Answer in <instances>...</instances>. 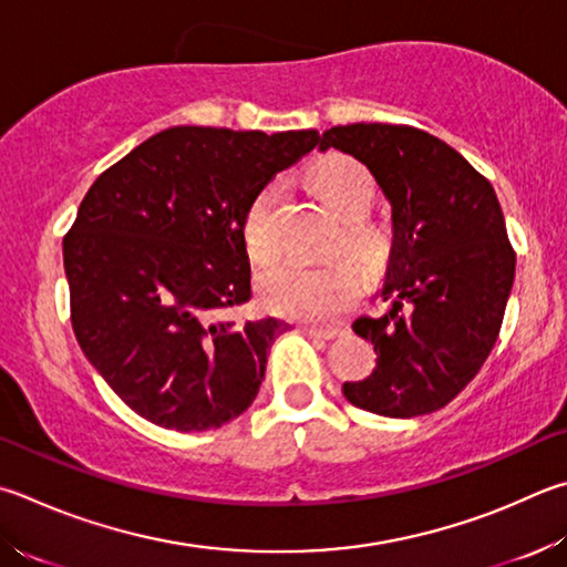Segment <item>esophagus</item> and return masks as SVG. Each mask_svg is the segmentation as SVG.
<instances>
[{"mask_svg": "<svg viewBox=\"0 0 567 567\" xmlns=\"http://www.w3.org/2000/svg\"><path fill=\"white\" fill-rule=\"evenodd\" d=\"M305 332L310 337H317V339H334L344 332V329L339 327H305Z\"/></svg>", "mask_w": 567, "mask_h": 567, "instance_id": "esophagus-1", "label": "esophagus"}]
</instances>
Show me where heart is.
Listing matches in <instances>:
<instances>
[{"label": "heart", "instance_id": "heart-1", "mask_svg": "<svg viewBox=\"0 0 567 567\" xmlns=\"http://www.w3.org/2000/svg\"><path fill=\"white\" fill-rule=\"evenodd\" d=\"M312 188L342 220L337 248H344L359 262L377 265L386 252L382 228L367 223L364 215L374 205L377 185L372 173L349 156H329L310 173ZM285 185L280 178L267 181L245 210L243 235L255 262L270 265L280 257V213ZM359 295V272L352 262L329 260L322 265L282 262L260 277L262 302L277 315L297 319H332L344 312Z\"/></svg>", "mask_w": 567, "mask_h": 567}]
</instances>
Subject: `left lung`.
I'll use <instances>...</instances> for the list:
<instances>
[{
    "instance_id": "left-lung-1",
    "label": "left lung",
    "mask_w": 567,
    "mask_h": 567,
    "mask_svg": "<svg viewBox=\"0 0 567 567\" xmlns=\"http://www.w3.org/2000/svg\"><path fill=\"white\" fill-rule=\"evenodd\" d=\"M349 153L372 171L391 203L384 317L352 324L377 369L344 382L349 404L411 419L446 406L496 344L516 277V252L496 190L431 133L394 123L324 131L319 151Z\"/></svg>"
}]
</instances>
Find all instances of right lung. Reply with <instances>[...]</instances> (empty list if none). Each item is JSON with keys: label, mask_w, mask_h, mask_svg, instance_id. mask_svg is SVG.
Wrapping results in <instances>:
<instances>
[{"label": "right lung", "mask_w": 567, "mask_h": 567, "mask_svg": "<svg viewBox=\"0 0 567 567\" xmlns=\"http://www.w3.org/2000/svg\"><path fill=\"white\" fill-rule=\"evenodd\" d=\"M317 131L173 126L91 185L64 235L71 327L123 404L176 431L218 429L252 404L280 319L250 302L243 220L252 195Z\"/></svg>", "instance_id": "obj_1"}]
</instances>
